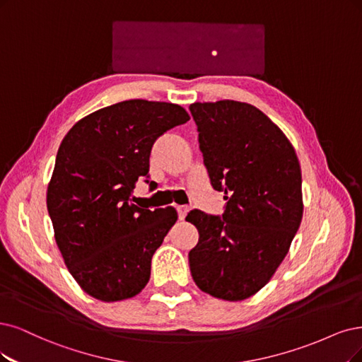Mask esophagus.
I'll use <instances>...</instances> for the list:
<instances>
[{
	"label": "esophagus",
	"mask_w": 362,
	"mask_h": 362,
	"mask_svg": "<svg viewBox=\"0 0 362 362\" xmlns=\"http://www.w3.org/2000/svg\"><path fill=\"white\" fill-rule=\"evenodd\" d=\"M188 211H189V209L186 207V206H177V215H179V219H180V221H183V219L186 218V215H188Z\"/></svg>",
	"instance_id": "1"
}]
</instances>
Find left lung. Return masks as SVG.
Returning a JSON list of instances; mask_svg holds the SVG:
<instances>
[{"label":"left lung","mask_w":362,"mask_h":362,"mask_svg":"<svg viewBox=\"0 0 362 362\" xmlns=\"http://www.w3.org/2000/svg\"><path fill=\"white\" fill-rule=\"evenodd\" d=\"M199 151L213 189L225 192L222 216L191 210L199 238L189 252L203 292L242 301L270 282L303 218L301 168L272 119L247 103H194Z\"/></svg>","instance_id":"8db88e82"}]
</instances>
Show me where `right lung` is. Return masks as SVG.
Segmentation results:
<instances>
[{"label": "right lung", "mask_w": 362, "mask_h": 362, "mask_svg": "<svg viewBox=\"0 0 362 362\" xmlns=\"http://www.w3.org/2000/svg\"><path fill=\"white\" fill-rule=\"evenodd\" d=\"M188 120L177 104L128 100L80 119L64 137L47 210L66 269L90 297L127 300L149 282L152 257L177 211L141 209L132 191L140 177L149 183L156 139Z\"/></svg>", "instance_id": "obj_1"}]
</instances>
